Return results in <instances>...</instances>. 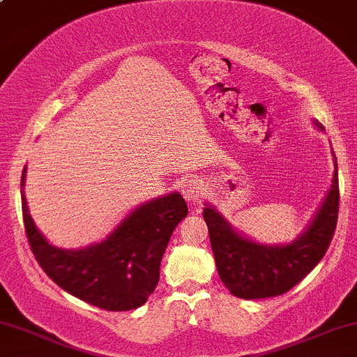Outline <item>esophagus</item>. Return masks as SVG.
Masks as SVG:
<instances>
[{
  "mask_svg": "<svg viewBox=\"0 0 357 357\" xmlns=\"http://www.w3.org/2000/svg\"><path fill=\"white\" fill-rule=\"evenodd\" d=\"M181 192L188 203L195 204V203H199V201L203 199L204 188H203V184L197 181V179H190V181H186L183 184Z\"/></svg>",
  "mask_w": 357,
  "mask_h": 357,
  "instance_id": "obj_1",
  "label": "esophagus"
}]
</instances>
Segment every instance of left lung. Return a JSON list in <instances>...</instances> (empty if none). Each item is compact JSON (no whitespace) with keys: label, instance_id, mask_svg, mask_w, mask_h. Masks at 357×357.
<instances>
[{"label":"left lung","instance_id":"left-lung-1","mask_svg":"<svg viewBox=\"0 0 357 357\" xmlns=\"http://www.w3.org/2000/svg\"><path fill=\"white\" fill-rule=\"evenodd\" d=\"M314 126L324 130L317 121ZM331 153L334 156V151ZM337 211L336 156L333 181L323 203L303 233L291 243H257L236 229L213 204L206 203L203 218L222 284L241 299H264L287 293L323 259L336 229Z\"/></svg>","mask_w":357,"mask_h":357}]
</instances>
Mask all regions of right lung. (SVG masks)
<instances>
[{
    "label": "right lung",
    "mask_w": 357,
    "mask_h": 357,
    "mask_svg": "<svg viewBox=\"0 0 357 357\" xmlns=\"http://www.w3.org/2000/svg\"><path fill=\"white\" fill-rule=\"evenodd\" d=\"M21 176V206L36 261L61 289L106 311H131L148 301L160 282V266L174 227L188 216L178 191L136 206L100 243L79 249L53 246L34 225Z\"/></svg>",
    "instance_id": "right-lung-1"
}]
</instances>
